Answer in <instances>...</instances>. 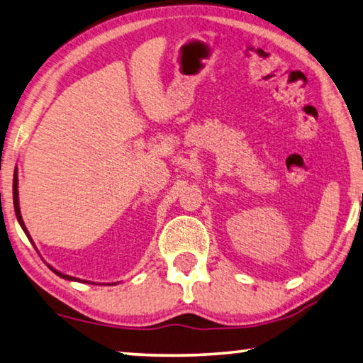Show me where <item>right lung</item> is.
Here are the masks:
<instances>
[{"instance_id":"add662e5","label":"right lung","mask_w":363,"mask_h":363,"mask_svg":"<svg viewBox=\"0 0 363 363\" xmlns=\"http://www.w3.org/2000/svg\"><path fill=\"white\" fill-rule=\"evenodd\" d=\"M14 211H16V216H17V220H19V223H21V227L23 228V231H26L27 233V228H26V225H23V220H22V216H21V209H19V193H17V172H16V175H14ZM27 236H28V233H27ZM51 269V267H50ZM52 272L56 273V275H59L61 278H65V280H75L74 277H69V275H64V273H61V272H57V270H55V269H51Z\"/></svg>"}]
</instances>
